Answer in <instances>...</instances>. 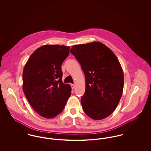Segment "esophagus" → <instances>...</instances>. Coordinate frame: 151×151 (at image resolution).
<instances>
[{
    "label": "esophagus",
    "mask_w": 151,
    "mask_h": 151,
    "mask_svg": "<svg viewBox=\"0 0 151 151\" xmlns=\"http://www.w3.org/2000/svg\"><path fill=\"white\" fill-rule=\"evenodd\" d=\"M75 85L74 84H71V87L72 89H74L75 88Z\"/></svg>",
    "instance_id": "34e87169"
}]
</instances>
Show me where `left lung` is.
<instances>
[{"label":"left lung","instance_id":"left-lung-1","mask_svg":"<svg viewBox=\"0 0 151 151\" xmlns=\"http://www.w3.org/2000/svg\"><path fill=\"white\" fill-rule=\"evenodd\" d=\"M70 52L86 77V91L81 99L84 111L94 120L107 117L117 106L123 93L124 74L117 58L99 42L74 45Z\"/></svg>","mask_w":151,"mask_h":151}]
</instances>
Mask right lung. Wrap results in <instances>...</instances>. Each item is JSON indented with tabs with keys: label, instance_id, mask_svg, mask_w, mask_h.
Instances as JSON below:
<instances>
[{
	"label": "right lung",
	"instance_id": "add662e5",
	"mask_svg": "<svg viewBox=\"0 0 151 151\" xmlns=\"http://www.w3.org/2000/svg\"><path fill=\"white\" fill-rule=\"evenodd\" d=\"M70 48L43 45L34 52L24 66V93L32 108L43 117L51 119L60 114L71 95V86L62 81L61 67Z\"/></svg>",
	"mask_w": 151,
	"mask_h": 151
}]
</instances>
